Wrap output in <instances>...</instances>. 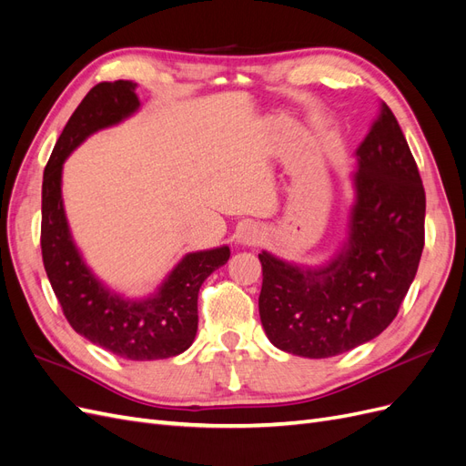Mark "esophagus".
<instances>
[{
	"label": "esophagus",
	"instance_id": "obj_1",
	"mask_svg": "<svg viewBox=\"0 0 466 466\" xmlns=\"http://www.w3.org/2000/svg\"><path fill=\"white\" fill-rule=\"evenodd\" d=\"M235 238H237V245L250 247L260 241V231L255 228V225H243V228H238Z\"/></svg>",
	"mask_w": 466,
	"mask_h": 466
}]
</instances>
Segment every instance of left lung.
Returning <instances> with one entry per match:
<instances>
[{"label": "left lung", "instance_id": "1", "mask_svg": "<svg viewBox=\"0 0 466 466\" xmlns=\"http://www.w3.org/2000/svg\"><path fill=\"white\" fill-rule=\"evenodd\" d=\"M356 159L348 237L330 260L313 268L268 250L258 255L262 327L268 340L288 354L332 358L373 340L397 317L418 272L426 192L385 103Z\"/></svg>", "mask_w": 466, "mask_h": 466}]
</instances>
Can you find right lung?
Wrapping results in <instances>:
<instances>
[{
    "label": "right lung",
    "instance_id": "1",
    "mask_svg": "<svg viewBox=\"0 0 466 466\" xmlns=\"http://www.w3.org/2000/svg\"><path fill=\"white\" fill-rule=\"evenodd\" d=\"M136 83H98L67 120L42 178V262L72 329L89 342L134 361L182 354L198 330V291L204 279L229 260L228 245L188 252L147 298L130 299L105 286L83 260L69 231L62 200L67 155L103 128L139 108Z\"/></svg>",
    "mask_w": 466,
    "mask_h": 466
}]
</instances>
